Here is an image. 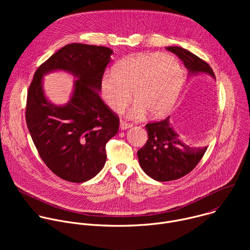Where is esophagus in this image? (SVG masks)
Segmentation results:
<instances>
[{"label": "esophagus", "instance_id": "34e87169", "mask_svg": "<svg viewBox=\"0 0 250 250\" xmlns=\"http://www.w3.org/2000/svg\"><path fill=\"white\" fill-rule=\"evenodd\" d=\"M131 126H132L131 124H128V123L124 122V121H122V122H121V125H120V127H121L122 129H126V128L131 127Z\"/></svg>", "mask_w": 250, "mask_h": 250}]
</instances>
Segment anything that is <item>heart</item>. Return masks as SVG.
<instances>
[{
  "instance_id": "heart-1",
  "label": "heart",
  "mask_w": 250,
  "mask_h": 250,
  "mask_svg": "<svg viewBox=\"0 0 250 250\" xmlns=\"http://www.w3.org/2000/svg\"><path fill=\"white\" fill-rule=\"evenodd\" d=\"M183 82L180 61L160 52L138 53L121 59L113 73L101 79V93L114 112H122L131 100L135 101L129 116L140 119L166 116L177 99Z\"/></svg>"
}]
</instances>
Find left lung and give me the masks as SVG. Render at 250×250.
Returning a JSON list of instances; mask_svg holds the SVG:
<instances>
[{
    "label": "left lung",
    "mask_w": 250,
    "mask_h": 250,
    "mask_svg": "<svg viewBox=\"0 0 250 250\" xmlns=\"http://www.w3.org/2000/svg\"><path fill=\"white\" fill-rule=\"evenodd\" d=\"M167 50L179 57L189 74L208 73L216 78L210 66L192 52L178 46H169ZM148 139L145 146L137 151L139 164L152 179L166 182L179 179L190 173L203 158L207 147H191L180 141L169 123V117L146 125Z\"/></svg>",
    "instance_id": "left-lung-1"
}]
</instances>
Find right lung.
<instances>
[{
	"label": "right lung",
	"mask_w": 250,
	"mask_h": 250,
	"mask_svg": "<svg viewBox=\"0 0 250 250\" xmlns=\"http://www.w3.org/2000/svg\"><path fill=\"white\" fill-rule=\"evenodd\" d=\"M112 54L104 46L67 44L37 69L29 85L25 120L33 144L46 166L68 182L96 176L106 160V142L119 131V116L99 96ZM53 69L79 78L73 98L63 107L50 104L43 94L42 76Z\"/></svg>",
	"instance_id": "obj_1"
}]
</instances>
